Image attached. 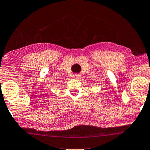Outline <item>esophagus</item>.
Wrapping results in <instances>:
<instances>
[{"label": "esophagus", "mask_w": 150, "mask_h": 150, "mask_svg": "<svg viewBox=\"0 0 150 150\" xmlns=\"http://www.w3.org/2000/svg\"><path fill=\"white\" fill-rule=\"evenodd\" d=\"M80 77V75L78 74V73H75V75H73V77L76 78V79H77V78H79Z\"/></svg>", "instance_id": "esophagus-1"}]
</instances>
